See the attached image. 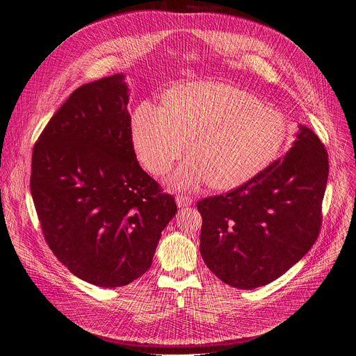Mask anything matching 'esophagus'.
I'll return each instance as SVG.
<instances>
[{
	"label": "esophagus",
	"instance_id": "esophagus-1",
	"mask_svg": "<svg viewBox=\"0 0 356 356\" xmlns=\"http://www.w3.org/2000/svg\"><path fill=\"white\" fill-rule=\"evenodd\" d=\"M176 204L179 207H188L193 204V198L191 197H187V195H177L176 197Z\"/></svg>",
	"mask_w": 356,
	"mask_h": 356
}]
</instances>
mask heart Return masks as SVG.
I'll use <instances>...</instances> for the list:
<instances>
[{
    "mask_svg": "<svg viewBox=\"0 0 356 356\" xmlns=\"http://www.w3.org/2000/svg\"><path fill=\"white\" fill-rule=\"evenodd\" d=\"M132 142L140 163L155 176L191 155L172 176L180 190L211 183L238 188L262 175L280 155L287 124L282 113L225 83L191 81L172 87L165 107L142 101L132 117Z\"/></svg>",
    "mask_w": 356,
    "mask_h": 356,
    "instance_id": "heart-1",
    "label": "heart"
}]
</instances>
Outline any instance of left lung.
<instances>
[{"instance_id":"8db88e82","label":"left lung","mask_w":356,"mask_h":356,"mask_svg":"<svg viewBox=\"0 0 356 356\" xmlns=\"http://www.w3.org/2000/svg\"><path fill=\"white\" fill-rule=\"evenodd\" d=\"M327 179L324 145L298 125L283 159L224 195L200 200V252L209 269L242 290L280 277L318 236Z\"/></svg>"}]
</instances>
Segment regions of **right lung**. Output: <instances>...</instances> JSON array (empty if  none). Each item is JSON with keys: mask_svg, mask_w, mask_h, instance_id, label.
<instances>
[{"mask_svg": "<svg viewBox=\"0 0 356 356\" xmlns=\"http://www.w3.org/2000/svg\"><path fill=\"white\" fill-rule=\"evenodd\" d=\"M124 80L114 74L74 90L32 152L29 184L44 241L98 287L142 276L177 213L136 161Z\"/></svg>", "mask_w": 356, "mask_h": 356, "instance_id": "obj_1", "label": "right lung"}]
</instances>
